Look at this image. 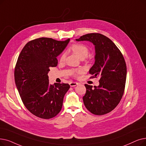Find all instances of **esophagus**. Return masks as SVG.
Returning a JSON list of instances; mask_svg holds the SVG:
<instances>
[{
  "instance_id": "esophagus-1",
  "label": "esophagus",
  "mask_w": 146,
  "mask_h": 146,
  "mask_svg": "<svg viewBox=\"0 0 146 146\" xmlns=\"http://www.w3.org/2000/svg\"><path fill=\"white\" fill-rule=\"evenodd\" d=\"M69 84L70 86H75L78 85V83H77V82H71Z\"/></svg>"
}]
</instances>
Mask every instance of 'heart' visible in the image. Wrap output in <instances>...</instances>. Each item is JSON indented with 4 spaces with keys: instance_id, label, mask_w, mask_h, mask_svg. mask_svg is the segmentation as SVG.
I'll list each match as a JSON object with an SVG mask.
<instances>
[{
    "instance_id": "1",
    "label": "heart",
    "mask_w": 146,
    "mask_h": 146,
    "mask_svg": "<svg viewBox=\"0 0 146 146\" xmlns=\"http://www.w3.org/2000/svg\"><path fill=\"white\" fill-rule=\"evenodd\" d=\"M70 50L72 51L78 57L82 60L85 58L89 54L88 48L82 43H74L71 46ZM66 57L65 54H62L61 55L60 61H64ZM82 72L81 70H74L72 72V74L74 76L76 77Z\"/></svg>"
}]
</instances>
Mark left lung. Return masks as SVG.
<instances>
[{"label": "left lung", "mask_w": 146, "mask_h": 146, "mask_svg": "<svg viewBox=\"0 0 146 146\" xmlns=\"http://www.w3.org/2000/svg\"><path fill=\"white\" fill-rule=\"evenodd\" d=\"M77 41L92 42L96 48L95 64L90 70L91 78H100L98 86L85 84L83 100L86 108L96 115H104L116 108L125 91L126 66L122 54L109 38L100 33H89Z\"/></svg>", "instance_id": "8db88e82"}]
</instances>
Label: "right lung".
Returning a JSON list of instances; mask_svg holds the SVG:
<instances>
[{"label": "right lung", "mask_w": 146, "mask_h": 146, "mask_svg": "<svg viewBox=\"0 0 146 146\" xmlns=\"http://www.w3.org/2000/svg\"><path fill=\"white\" fill-rule=\"evenodd\" d=\"M69 41L37 38L27 43L18 56L14 71L15 85L25 107L38 117L52 118L61 110L70 85H50L48 73L50 67L57 66L56 56Z\"/></svg>", "instance_id": "add662e5"}]
</instances>
